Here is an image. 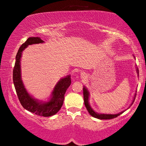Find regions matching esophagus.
Listing matches in <instances>:
<instances>
[{"mask_svg":"<svg viewBox=\"0 0 146 146\" xmlns=\"http://www.w3.org/2000/svg\"><path fill=\"white\" fill-rule=\"evenodd\" d=\"M86 77H87V75H86V73H81V78H82V79H86Z\"/></svg>","mask_w":146,"mask_h":146,"instance_id":"esophagus-1","label":"esophagus"}]
</instances>
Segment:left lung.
I'll use <instances>...</instances> for the list:
<instances>
[{"label": "left lung", "mask_w": 146, "mask_h": 146, "mask_svg": "<svg viewBox=\"0 0 146 146\" xmlns=\"http://www.w3.org/2000/svg\"><path fill=\"white\" fill-rule=\"evenodd\" d=\"M134 58H135V57H134ZM137 73H139V69L137 68ZM83 95H84V100L85 106H86V109L88 110V112L89 113L90 115H91L92 117H95V118L99 119H113V118H115V117H118L119 115H120L121 114H122L123 112H124V111H122L121 113H117V114H102V113H97V112H95L90 106V104H89L90 93L86 86H84L83 88ZM135 97H136V93L135 94V97H134L133 100H132L131 105L133 104L134 101H135Z\"/></svg>", "instance_id": "obj_1"}]
</instances>
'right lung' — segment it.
Returning <instances> with one entry per match:
<instances>
[{
	"instance_id": "obj_1",
	"label": "right lung",
	"mask_w": 146,
	"mask_h": 146,
	"mask_svg": "<svg viewBox=\"0 0 146 146\" xmlns=\"http://www.w3.org/2000/svg\"><path fill=\"white\" fill-rule=\"evenodd\" d=\"M43 42H44L39 37H30L21 45L16 56V62L13 70V81L18 100L25 109L40 116L50 117L56 115L61 108L65 93L71 85V75H68L58 82L47 102L40 101L33 98L26 90L21 78V60L23 50L29 45Z\"/></svg>"
}]
</instances>
